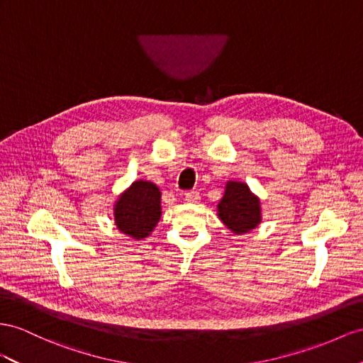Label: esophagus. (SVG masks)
I'll return each mask as SVG.
<instances>
[{
  "label": "esophagus",
  "mask_w": 363,
  "mask_h": 363,
  "mask_svg": "<svg viewBox=\"0 0 363 363\" xmlns=\"http://www.w3.org/2000/svg\"><path fill=\"white\" fill-rule=\"evenodd\" d=\"M184 199L187 201L189 203H198L201 196H199V191H194V190H190L184 194Z\"/></svg>",
  "instance_id": "esophagus-1"
}]
</instances>
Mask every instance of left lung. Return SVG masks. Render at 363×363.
<instances>
[{
  "label": "left lung",
  "instance_id": "left-lung-1",
  "mask_svg": "<svg viewBox=\"0 0 363 363\" xmlns=\"http://www.w3.org/2000/svg\"><path fill=\"white\" fill-rule=\"evenodd\" d=\"M218 216L231 233L242 236L262 222L261 199L245 182L227 181L224 196L218 203Z\"/></svg>",
  "mask_w": 363,
  "mask_h": 363
}]
</instances>
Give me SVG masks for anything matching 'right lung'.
Returning a JSON list of instances; mask_svg holds the SVG:
<instances>
[{
  "label": "right lung",
  "instance_id": "1",
  "mask_svg": "<svg viewBox=\"0 0 363 363\" xmlns=\"http://www.w3.org/2000/svg\"><path fill=\"white\" fill-rule=\"evenodd\" d=\"M161 196L156 184L144 179L133 181L113 203L116 228L135 240L152 235L162 215Z\"/></svg>",
  "mask_w": 363,
  "mask_h": 363
}]
</instances>
